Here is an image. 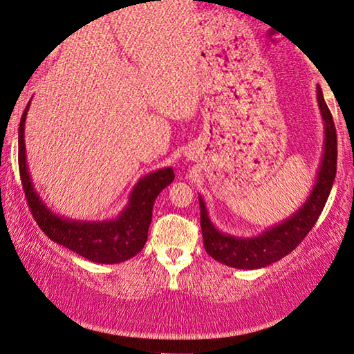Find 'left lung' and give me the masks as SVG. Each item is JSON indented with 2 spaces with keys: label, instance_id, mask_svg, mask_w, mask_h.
<instances>
[{
  "label": "left lung",
  "instance_id": "1",
  "mask_svg": "<svg viewBox=\"0 0 354 354\" xmlns=\"http://www.w3.org/2000/svg\"><path fill=\"white\" fill-rule=\"evenodd\" d=\"M316 97L321 118L324 122L322 158L310 196L290 216L266 227L257 236H234L220 231L213 225L212 218L208 216L205 201L198 196L203 247L216 261L237 270H260L270 266L271 263L288 255L316 225L332 191L337 173V131L319 84L316 86Z\"/></svg>",
  "mask_w": 354,
  "mask_h": 354
}]
</instances>
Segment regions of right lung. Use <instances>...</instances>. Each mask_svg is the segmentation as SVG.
I'll list each match as a JSON object with an SVG mask.
<instances>
[{
    "label": "right lung",
    "mask_w": 354,
    "mask_h": 354,
    "mask_svg": "<svg viewBox=\"0 0 354 354\" xmlns=\"http://www.w3.org/2000/svg\"><path fill=\"white\" fill-rule=\"evenodd\" d=\"M28 109L30 101L19 125V171H21L28 207L38 226L51 241L67 247L68 250L78 253L89 261L113 265L133 258L146 245L153 202L158 194L175 179L173 168H160L139 179L129 192L127 205L115 218L88 221L59 215L39 197L28 171L26 153V120Z\"/></svg>",
    "instance_id": "right-lung-1"
}]
</instances>
